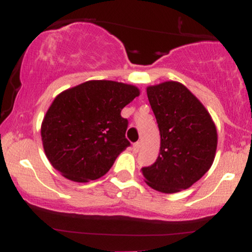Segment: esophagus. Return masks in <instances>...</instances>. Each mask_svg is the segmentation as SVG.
Here are the masks:
<instances>
[{
  "instance_id": "1",
  "label": "esophagus",
  "mask_w": 252,
  "mask_h": 252,
  "mask_svg": "<svg viewBox=\"0 0 252 252\" xmlns=\"http://www.w3.org/2000/svg\"><path fill=\"white\" fill-rule=\"evenodd\" d=\"M132 149H134L135 153H138L141 149V142H136L134 146H132Z\"/></svg>"
}]
</instances>
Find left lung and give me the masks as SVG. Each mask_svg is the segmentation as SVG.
I'll return each instance as SVG.
<instances>
[{
  "label": "left lung",
  "mask_w": 252,
  "mask_h": 252,
  "mask_svg": "<svg viewBox=\"0 0 252 252\" xmlns=\"http://www.w3.org/2000/svg\"><path fill=\"white\" fill-rule=\"evenodd\" d=\"M161 143L144 181L161 193H178L195 184L212 166L218 134L210 112L184 84L169 80L147 88Z\"/></svg>",
  "instance_id": "obj_1"
}]
</instances>
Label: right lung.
<instances>
[{
    "mask_svg": "<svg viewBox=\"0 0 252 252\" xmlns=\"http://www.w3.org/2000/svg\"><path fill=\"white\" fill-rule=\"evenodd\" d=\"M140 96L137 86L89 80L60 92L41 123L43 150L52 166L76 182L97 180L129 146L126 105Z\"/></svg>",
    "mask_w": 252,
    "mask_h": 252,
    "instance_id": "add662e5",
    "label": "right lung"
}]
</instances>
